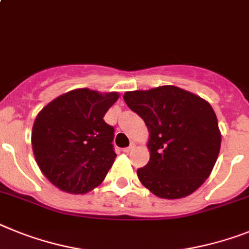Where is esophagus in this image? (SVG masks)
Segmentation results:
<instances>
[{"mask_svg":"<svg viewBox=\"0 0 249 249\" xmlns=\"http://www.w3.org/2000/svg\"><path fill=\"white\" fill-rule=\"evenodd\" d=\"M134 144H131V145H129V147H126V148H124V149H123V152H124V153H130L131 150L134 149Z\"/></svg>","mask_w":249,"mask_h":249,"instance_id":"obj_1","label":"esophagus"}]
</instances>
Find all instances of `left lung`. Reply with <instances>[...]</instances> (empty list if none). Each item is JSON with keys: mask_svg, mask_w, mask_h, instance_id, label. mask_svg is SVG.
<instances>
[{"mask_svg": "<svg viewBox=\"0 0 249 249\" xmlns=\"http://www.w3.org/2000/svg\"><path fill=\"white\" fill-rule=\"evenodd\" d=\"M149 130L150 160L138 178L152 194L181 199L204 183L218 160L221 135L209 102L176 86L125 92Z\"/></svg>", "mask_w": 249, "mask_h": 249, "instance_id": "obj_1", "label": "left lung"}]
</instances>
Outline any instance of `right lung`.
Returning <instances> with one entry per match:
<instances>
[{
  "instance_id": "right-lung-1",
  "label": "right lung",
  "mask_w": 249,
  "mask_h": 249,
  "mask_svg": "<svg viewBox=\"0 0 249 249\" xmlns=\"http://www.w3.org/2000/svg\"><path fill=\"white\" fill-rule=\"evenodd\" d=\"M118 99V92L73 89L37 114L31 133L35 160L59 190L86 194L105 179L116 153L114 128L104 116Z\"/></svg>"
}]
</instances>
